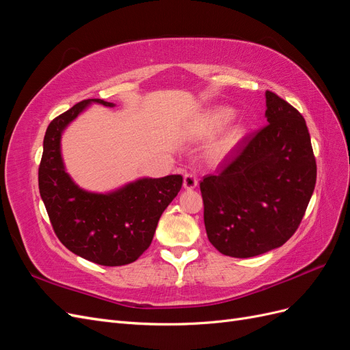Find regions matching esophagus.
Listing matches in <instances>:
<instances>
[{"mask_svg": "<svg viewBox=\"0 0 350 350\" xmlns=\"http://www.w3.org/2000/svg\"><path fill=\"white\" fill-rule=\"evenodd\" d=\"M197 187V176L191 172H187L184 175V188L185 189H194Z\"/></svg>", "mask_w": 350, "mask_h": 350, "instance_id": "esophagus-1", "label": "esophagus"}]
</instances>
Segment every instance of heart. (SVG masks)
Instances as JSON below:
<instances>
[{
	"label": "heart",
	"mask_w": 350,
	"mask_h": 350,
	"mask_svg": "<svg viewBox=\"0 0 350 350\" xmlns=\"http://www.w3.org/2000/svg\"><path fill=\"white\" fill-rule=\"evenodd\" d=\"M232 116H234V109L232 108L216 107L200 116V120L196 122L193 131L197 135L203 137L216 134L230 121ZM243 134H245V130H243L242 124L237 122L229 125L217 140L215 146V152L217 154H225L230 152L234 147H237L241 143V140L243 139Z\"/></svg>",
	"instance_id": "heart-1"
}]
</instances>
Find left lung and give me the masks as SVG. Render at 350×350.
<instances>
[{
    "instance_id": "left-lung-1",
    "label": "left lung",
    "mask_w": 350,
    "mask_h": 350,
    "mask_svg": "<svg viewBox=\"0 0 350 350\" xmlns=\"http://www.w3.org/2000/svg\"><path fill=\"white\" fill-rule=\"evenodd\" d=\"M266 107L269 124L245 137L217 175L200 183L208 241L229 257L282 247L314 193L317 165L304 116L269 90Z\"/></svg>"
}]
</instances>
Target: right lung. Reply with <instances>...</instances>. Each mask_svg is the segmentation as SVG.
<instances>
[{"label":"right lung","mask_w":350,"mask_h":350,"mask_svg":"<svg viewBox=\"0 0 350 350\" xmlns=\"http://www.w3.org/2000/svg\"><path fill=\"white\" fill-rule=\"evenodd\" d=\"M92 103L113 108L103 99H88L48 125L39 166V193L58 239L100 266H124L150 247L157 221L183 187L181 175L139 178L109 193L80 188L67 174L61 137Z\"/></svg>","instance_id":"right-lung-1"}]
</instances>
